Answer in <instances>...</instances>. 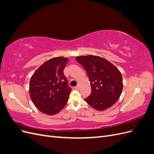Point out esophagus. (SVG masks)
<instances>
[{
  "label": "esophagus",
  "mask_w": 154,
  "mask_h": 154,
  "mask_svg": "<svg viewBox=\"0 0 154 154\" xmlns=\"http://www.w3.org/2000/svg\"><path fill=\"white\" fill-rule=\"evenodd\" d=\"M79 88H80V85H78L77 86H76L75 87H74V88H75L76 90H79Z\"/></svg>",
  "instance_id": "obj_1"
}]
</instances>
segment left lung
I'll use <instances>...</instances> for the list:
<instances>
[{"mask_svg": "<svg viewBox=\"0 0 154 154\" xmlns=\"http://www.w3.org/2000/svg\"><path fill=\"white\" fill-rule=\"evenodd\" d=\"M76 60L86 70L91 85V94L85 101L100 111L110 108L119 98L123 90V78L119 69L98 56H80Z\"/></svg>", "mask_w": 154, "mask_h": 154, "instance_id": "left-lung-1", "label": "left lung"}]
</instances>
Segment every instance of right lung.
Masks as SVG:
<instances>
[{"label": "right lung", "mask_w": 154, "mask_h": 154, "mask_svg": "<svg viewBox=\"0 0 154 154\" xmlns=\"http://www.w3.org/2000/svg\"><path fill=\"white\" fill-rule=\"evenodd\" d=\"M69 58L54 57L44 62L32 74L29 95L32 103L42 112L55 115L66 106L71 88L63 69Z\"/></svg>", "instance_id": "right-lung-1"}]
</instances>
